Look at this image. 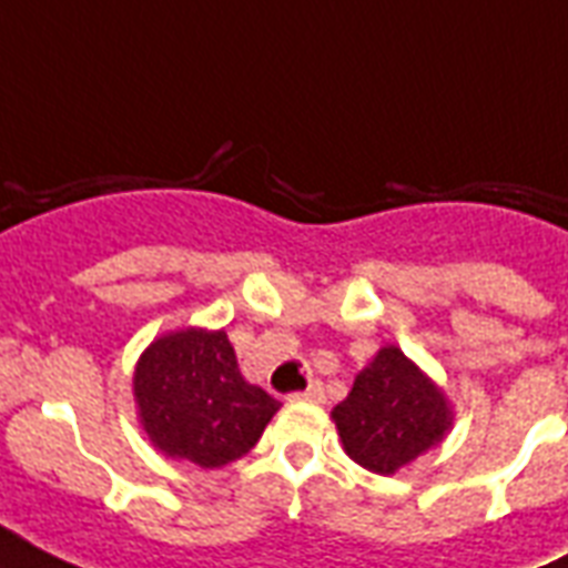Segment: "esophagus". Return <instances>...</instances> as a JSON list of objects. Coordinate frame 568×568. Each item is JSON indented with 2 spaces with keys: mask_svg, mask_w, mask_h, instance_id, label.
<instances>
[{
  "mask_svg": "<svg viewBox=\"0 0 568 568\" xmlns=\"http://www.w3.org/2000/svg\"><path fill=\"white\" fill-rule=\"evenodd\" d=\"M294 400H310V404H324V386H321L318 379L310 383V388H303L294 395Z\"/></svg>",
  "mask_w": 568,
  "mask_h": 568,
  "instance_id": "esophagus-1",
  "label": "esophagus"
}]
</instances>
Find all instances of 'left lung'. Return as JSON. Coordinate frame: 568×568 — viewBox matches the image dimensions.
Returning <instances> with one entry per match:
<instances>
[{
  "label": "left lung",
  "mask_w": 568,
  "mask_h": 568,
  "mask_svg": "<svg viewBox=\"0 0 568 568\" xmlns=\"http://www.w3.org/2000/svg\"><path fill=\"white\" fill-rule=\"evenodd\" d=\"M329 418L347 457L374 475H395L448 436L454 406L430 374L397 345H386L356 374Z\"/></svg>",
  "instance_id": "left-lung-1"
}]
</instances>
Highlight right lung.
<instances>
[{"label": "right lung", "mask_w": 568, "mask_h": 568, "mask_svg": "<svg viewBox=\"0 0 568 568\" xmlns=\"http://www.w3.org/2000/svg\"><path fill=\"white\" fill-rule=\"evenodd\" d=\"M132 395L150 445L200 468L244 457L283 406L244 379L226 329L205 327L155 336L138 356Z\"/></svg>", "instance_id": "1"}]
</instances>
